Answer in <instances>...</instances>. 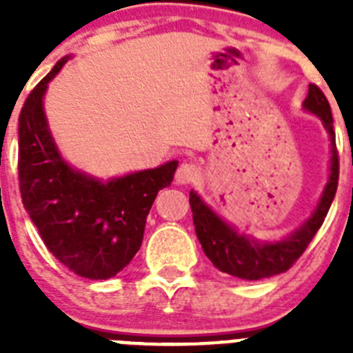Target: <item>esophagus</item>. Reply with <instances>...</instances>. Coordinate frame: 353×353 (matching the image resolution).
<instances>
[{
    "instance_id": "esophagus-1",
    "label": "esophagus",
    "mask_w": 353,
    "mask_h": 353,
    "mask_svg": "<svg viewBox=\"0 0 353 353\" xmlns=\"http://www.w3.org/2000/svg\"><path fill=\"white\" fill-rule=\"evenodd\" d=\"M199 176V168L192 162H183L176 170V182L179 183H192Z\"/></svg>"
}]
</instances>
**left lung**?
Segmentation results:
<instances>
[{
    "mask_svg": "<svg viewBox=\"0 0 353 353\" xmlns=\"http://www.w3.org/2000/svg\"><path fill=\"white\" fill-rule=\"evenodd\" d=\"M304 108L323 121V127L330 136L332 157H330V176L325 185L322 199L316 210L305 221L297 232L288 239L274 244H260L251 236L239 235L232 226H228L221 217L214 214L207 205L199 199L196 192L191 191L189 203L192 210L196 235L205 254L210 258L212 263L230 276H235L245 281H258L265 277H272L286 272L293 263L302 256L311 240L323 224L329 212L330 203L336 196L339 180V157L336 148V134L332 127V113L323 92L316 84H310V92L304 101Z\"/></svg>",
    "mask_w": 353,
    "mask_h": 353,
    "instance_id": "8db88e82",
    "label": "left lung"
}]
</instances>
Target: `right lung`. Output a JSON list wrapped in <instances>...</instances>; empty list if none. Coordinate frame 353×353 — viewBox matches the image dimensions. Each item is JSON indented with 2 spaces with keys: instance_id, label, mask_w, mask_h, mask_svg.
Segmentation results:
<instances>
[{
  "instance_id": "add662e5",
  "label": "right lung",
  "mask_w": 353,
  "mask_h": 353,
  "mask_svg": "<svg viewBox=\"0 0 353 353\" xmlns=\"http://www.w3.org/2000/svg\"><path fill=\"white\" fill-rule=\"evenodd\" d=\"M65 63L67 58L31 90L19 114V189L56 260L81 277L109 279L141 248L150 208L173 182L179 162L108 183L72 170L52 143L42 108L48 83Z\"/></svg>"
}]
</instances>
